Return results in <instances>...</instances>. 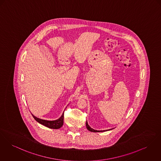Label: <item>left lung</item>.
<instances>
[{
	"label": "left lung",
	"instance_id": "1",
	"mask_svg": "<svg viewBox=\"0 0 161 161\" xmlns=\"http://www.w3.org/2000/svg\"><path fill=\"white\" fill-rule=\"evenodd\" d=\"M86 128L88 130H89V131H91V132H104V131H106V130H111V129H109V130H95V129H93L92 128H91L89 125V124L87 123V121H86Z\"/></svg>",
	"mask_w": 161,
	"mask_h": 161
}]
</instances>
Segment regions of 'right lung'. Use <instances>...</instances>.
<instances>
[{"instance_id":"add662e5","label":"right lung","mask_w":161,"mask_h":161,"mask_svg":"<svg viewBox=\"0 0 161 161\" xmlns=\"http://www.w3.org/2000/svg\"><path fill=\"white\" fill-rule=\"evenodd\" d=\"M32 115L34 117V118L36 119V121H37L38 123L42 124L50 129H59L62 127L63 123H64V113H62L61 116L59 119H58L56 120H53V121L42 119L37 118L32 114Z\"/></svg>"}]
</instances>
